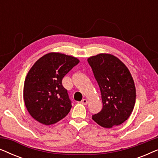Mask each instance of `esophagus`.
<instances>
[{
    "instance_id": "1",
    "label": "esophagus",
    "mask_w": 158,
    "mask_h": 158,
    "mask_svg": "<svg viewBox=\"0 0 158 158\" xmlns=\"http://www.w3.org/2000/svg\"><path fill=\"white\" fill-rule=\"evenodd\" d=\"M81 103H83V105H87L88 104V100L87 99H83V100L81 101Z\"/></svg>"
}]
</instances>
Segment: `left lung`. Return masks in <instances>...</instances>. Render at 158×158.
<instances>
[{"mask_svg":"<svg viewBox=\"0 0 158 158\" xmlns=\"http://www.w3.org/2000/svg\"><path fill=\"white\" fill-rule=\"evenodd\" d=\"M100 88L103 108L93 120L104 128L124 123L131 115L136 101L133 78L126 65L115 56L99 54L88 59Z\"/></svg>","mask_w":158,"mask_h":158,"instance_id":"8db88e82","label":"left lung"}]
</instances>
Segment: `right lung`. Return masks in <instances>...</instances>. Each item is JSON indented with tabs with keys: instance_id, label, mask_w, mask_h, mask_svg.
<instances>
[{
	"instance_id": "right-lung-1",
	"label": "right lung",
	"mask_w": 158,
	"mask_h": 158,
	"mask_svg": "<svg viewBox=\"0 0 158 158\" xmlns=\"http://www.w3.org/2000/svg\"><path fill=\"white\" fill-rule=\"evenodd\" d=\"M79 60L58 52L48 53L36 61L26 77L23 100L34 119L44 125L65 117L72 104L62 78Z\"/></svg>"
}]
</instances>
